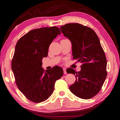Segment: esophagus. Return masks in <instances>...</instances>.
I'll return each mask as SVG.
<instances>
[{"mask_svg":"<svg viewBox=\"0 0 120 120\" xmlns=\"http://www.w3.org/2000/svg\"><path fill=\"white\" fill-rule=\"evenodd\" d=\"M63 71H64V74H67V72H66V68H63Z\"/></svg>","mask_w":120,"mask_h":120,"instance_id":"esophagus-1","label":"esophagus"}]
</instances>
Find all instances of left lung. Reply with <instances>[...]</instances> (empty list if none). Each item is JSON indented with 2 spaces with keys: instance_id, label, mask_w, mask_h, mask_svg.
I'll list each match as a JSON object with an SVG mask.
<instances>
[{
  "instance_id": "1",
  "label": "left lung",
  "mask_w": 120,
  "mask_h": 120,
  "mask_svg": "<svg viewBox=\"0 0 120 120\" xmlns=\"http://www.w3.org/2000/svg\"><path fill=\"white\" fill-rule=\"evenodd\" d=\"M60 29L71 41L73 59L82 63L79 72L72 68L66 70L76 78L70 86V91L80 98H91L101 90L107 74L106 58L98 37L91 28L76 23L62 25Z\"/></svg>"
}]
</instances>
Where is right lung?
<instances>
[{
	"label": "right lung",
	"mask_w": 120,
	"mask_h": 120,
	"mask_svg": "<svg viewBox=\"0 0 120 120\" xmlns=\"http://www.w3.org/2000/svg\"><path fill=\"white\" fill-rule=\"evenodd\" d=\"M60 31L58 27H45L32 30L19 39L11 60L15 83L27 99L42 102L52 94L57 80L63 70L55 66L50 70L41 67L42 60L48 55L49 45Z\"/></svg>",
	"instance_id": "add662e5"
}]
</instances>
